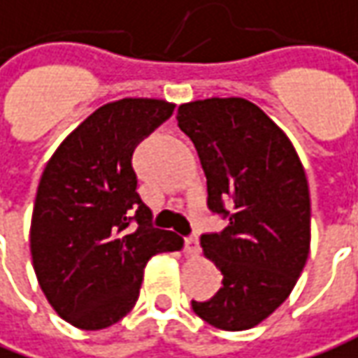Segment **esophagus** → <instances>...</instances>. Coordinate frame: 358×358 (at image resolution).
<instances>
[{"label":"esophagus","mask_w":358,"mask_h":358,"mask_svg":"<svg viewBox=\"0 0 358 358\" xmlns=\"http://www.w3.org/2000/svg\"><path fill=\"white\" fill-rule=\"evenodd\" d=\"M184 250H186L187 256L199 254V240H197V236H187L186 242H184Z\"/></svg>","instance_id":"1"}]
</instances>
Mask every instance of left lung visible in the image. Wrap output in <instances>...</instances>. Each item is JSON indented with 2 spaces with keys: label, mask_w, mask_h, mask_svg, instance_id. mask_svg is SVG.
Instances as JSON below:
<instances>
[{
  "label": "left lung",
  "mask_w": 358,
  "mask_h": 358,
  "mask_svg": "<svg viewBox=\"0 0 358 358\" xmlns=\"http://www.w3.org/2000/svg\"><path fill=\"white\" fill-rule=\"evenodd\" d=\"M176 120L196 145L209 211L229 221L201 236L222 287L192 308L219 329H250L283 304L308 259V180L289 137L254 102H186Z\"/></svg>",
  "instance_id": "1"
}]
</instances>
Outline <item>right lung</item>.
Returning <instances> with one entry per match:
<instances>
[{
  "label": "right lung",
  "mask_w": 358,
  "mask_h": 358,
  "mask_svg": "<svg viewBox=\"0 0 358 358\" xmlns=\"http://www.w3.org/2000/svg\"><path fill=\"white\" fill-rule=\"evenodd\" d=\"M174 112L157 99L94 110L52 155L32 209L31 254L46 299L79 329H104L136 306L147 262L184 240L155 229L137 194V143Z\"/></svg>",
  "instance_id": "add662e5"
}]
</instances>
